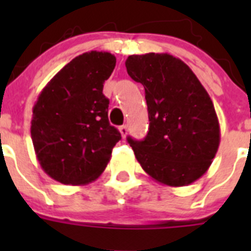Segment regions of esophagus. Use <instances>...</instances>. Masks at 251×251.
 I'll list each match as a JSON object with an SVG mask.
<instances>
[{"instance_id": "34e87169", "label": "esophagus", "mask_w": 251, "mask_h": 251, "mask_svg": "<svg viewBox=\"0 0 251 251\" xmlns=\"http://www.w3.org/2000/svg\"><path fill=\"white\" fill-rule=\"evenodd\" d=\"M119 132H121L122 137H123V138H126V136H127V133H128L127 126H121V127H119Z\"/></svg>"}]
</instances>
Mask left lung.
<instances>
[{
  "label": "left lung",
  "instance_id": "left-lung-1",
  "mask_svg": "<svg viewBox=\"0 0 251 251\" xmlns=\"http://www.w3.org/2000/svg\"><path fill=\"white\" fill-rule=\"evenodd\" d=\"M126 68L145 86L150 128L128 143L146 174L171 187L206 174L220 145V124L210 95L191 69L170 54L130 55Z\"/></svg>",
  "mask_w": 251,
  "mask_h": 251
}]
</instances>
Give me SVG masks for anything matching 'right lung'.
I'll use <instances>...</instances> for the list:
<instances>
[{"label": "right lung", "mask_w": 251, "mask_h": 251, "mask_svg": "<svg viewBox=\"0 0 251 251\" xmlns=\"http://www.w3.org/2000/svg\"><path fill=\"white\" fill-rule=\"evenodd\" d=\"M114 55L89 51L74 57L39 94L32 108L31 138L46 174L64 185H86L105 170L122 138L108 119L103 84Z\"/></svg>", "instance_id": "add662e5"}]
</instances>
